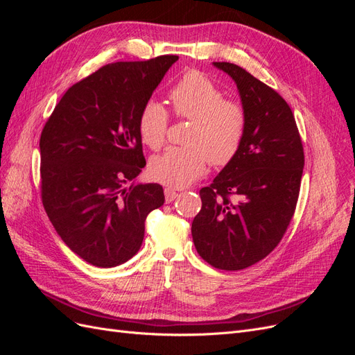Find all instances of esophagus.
Wrapping results in <instances>:
<instances>
[{"mask_svg":"<svg viewBox=\"0 0 355 355\" xmlns=\"http://www.w3.org/2000/svg\"><path fill=\"white\" fill-rule=\"evenodd\" d=\"M164 196H166V201L171 202L178 197V191L173 189V188H166L164 189Z\"/></svg>","mask_w":355,"mask_h":355,"instance_id":"34e87169","label":"esophagus"}]
</instances>
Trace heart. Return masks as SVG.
Wrapping results in <instances>:
<instances>
[{
  "label": "heart",
  "instance_id": "b5f03b06",
  "mask_svg": "<svg viewBox=\"0 0 355 355\" xmlns=\"http://www.w3.org/2000/svg\"><path fill=\"white\" fill-rule=\"evenodd\" d=\"M173 114L189 120L187 146H170L149 161V175L167 187H187L206 173L209 163L225 167L240 153L247 130V112L234 99H225L223 92L207 75L188 71L170 90ZM170 115L159 102L149 99L137 118L142 142L151 149L164 145Z\"/></svg>",
  "mask_w": 355,
  "mask_h": 355
}]
</instances>
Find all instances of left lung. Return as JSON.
<instances>
[{
    "label": "left lung",
    "mask_w": 355,
    "mask_h": 355,
    "mask_svg": "<svg viewBox=\"0 0 355 355\" xmlns=\"http://www.w3.org/2000/svg\"><path fill=\"white\" fill-rule=\"evenodd\" d=\"M237 83L247 112L240 153L200 189L192 240L204 261L239 271L270 254L292 220L304 171V146L288 103L239 65L214 62Z\"/></svg>",
    "instance_id": "obj_1"
}]
</instances>
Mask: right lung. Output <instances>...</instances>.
Here are the masks:
<instances>
[{"instance_id": "add662e5", "label": "right lung", "mask_w": 355, "mask_h": 355, "mask_svg": "<svg viewBox=\"0 0 355 355\" xmlns=\"http://www.w3.org/2000/svg\"><path fill=\"white\" fill-rule=\"evenodd\" d=\"M178 59L108 63L71 85L42 128V206L60 239L90 265L133 257L146 216L163 206L161 185H124L146 166L139 114Z\"/></svg>"}]
</instances>
